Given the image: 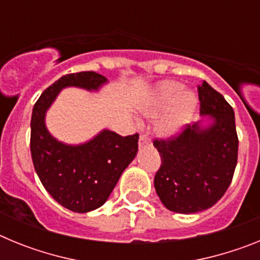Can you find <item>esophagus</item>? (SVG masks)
<instances>
[{
  "instance_id": "esophagus-1",
  "label": "esophagus",
  "mask_w": 260,
  "mask_h": 260,
  "mask_svg": "<svg viewBox=\"0 0 260 260\" xmlns=\"http://www.w3.org/2000/svg\"><path fill=\"white\" fill-rule=\"evenodd\" d=\"M148 143H150V139L147 138V135H141V138H139V147H144Z\"/></svg>"
}]
</instances>
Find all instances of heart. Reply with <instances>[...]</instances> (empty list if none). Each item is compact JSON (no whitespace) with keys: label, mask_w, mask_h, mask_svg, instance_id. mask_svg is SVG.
<instances>
[{"label":"heart","mask_w":260,"mask_h":260,"mask_svg":"<svg viewBox=\"0 0 260 260\" xmlns=\"http://www.w3.org/2000/svg\"><path fill=\"white\" fill-rule=\"evenodd\" d=\"M198 108V98L191 91H183L176 80H162L155 86L142 103L141 112L147 118H157L155 132L162 139H173L191 122Z\"/></svg>","instance_id":"1"}]
</instances>
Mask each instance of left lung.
Instances as JSON below:
<instances>
[{
    "mask_svg": "<svg viewBox=\"0 0 260 260\" xmlns=\"http://www.w3.org/2000/svg\"><path fill=\"white\" fill-rule=\"evenodd\" d=\"M202 119L172 141H155L161 167L155 190L169 211L197 213L221 199L237 165L233 108L207 82L198 87Z\"/></svg>",
    "mask_w": 260,
    "mask_h": 260,
    "instance_id": "1",
    "label": "left lung"
}]
</instances>
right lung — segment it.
I'll return each mask as SVG.
<instances>
[{
    "label": "right lung",
    "instance_id": "obj_1",
    "mask_svg": "<svg viewBox=\"0 0 260 260\" xmlns=\"http://www.w3.org/2000/svg\"><path fill=\"white\" fill-rule=\"evenodd\" d=\"M108 79L93 71L59 78L41 93L31 117V156L41 183L52 198L73 212L102 207L138 152L139 135L121 137L103 128L79 144H68L47 127V112L63 88L77 87L99 92Z\"/></svg>",
    "mask_w": 260,
    "mask_h": 260
}]
</instances>
